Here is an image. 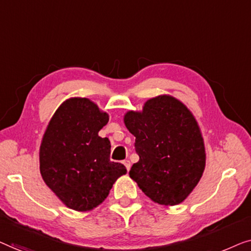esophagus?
I'll list each match as a JSON object with an SVG mask.
<instances>
[{
	"instance_id": "1",
	"label": "esophagus",
	"mask_w": 251,
	"mask_h": 251,
	"mask_svg": "<svg viewBox=\"0 0 251 251\" xmlns=\"http://www.w3.org/2000/svg\"><path fill=\"white\" fill-rule=\"evenodd\" d=\"M123 164L125 165L127 172H128L129 169H130V161H129V160H124V161H123Z\"/></svg>"
}]
</instances>
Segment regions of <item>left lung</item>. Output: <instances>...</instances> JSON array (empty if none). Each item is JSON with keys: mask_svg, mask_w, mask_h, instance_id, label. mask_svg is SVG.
<instances>
[{"mask_svg": "<svg viewBox=\"0 0 251 251\" xmlns=\"http://www.w3.org/2000/svg\"><path fill=\"white\" fill-rule=\"evenodd\" d=\"M124 123L135 136L140 157L129 177L154 202L175 206L184 201L206 166L203 139L192 112L164 94L149 99L142 111H127Z\"/></svg>", "mask_w": 251, "mask_h": 251, "instance_id": "8db88e82", "label": "left lung"}]
</instances>
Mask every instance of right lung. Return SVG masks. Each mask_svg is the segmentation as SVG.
Masks as SVG:
<instances>
[{"mask_svg":"<svg viewBox=\"0 0 251 251\" xmlns=\"http://www.w3.org/2000/svg\"><path fill=\"white\" fill-rule=\"evenodd\" d=\"M109 115L86 98H70L56 109L40 147L45 184L63 204L87 211L104 201L127 171L110 161V141L99 136Z\"/></svg>","mask_w":251,"mask_h":251,"instance_id":"obj_1","label":"right lung"}]
</instances>
